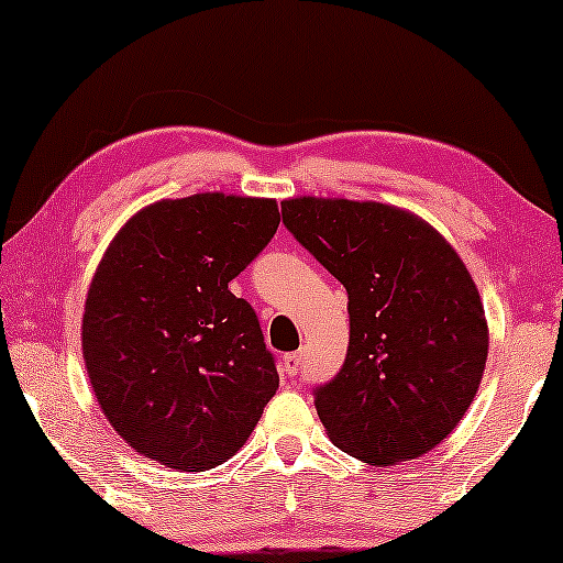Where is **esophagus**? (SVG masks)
Wrapping results in <instances>:
<instances>
[{"mask_svg": "<svg viewBox=\"0 0 563 563\" xmlns=\"http://www.w3.org/2000/svg\"><path fill=\"white\" fill-rule=\"evenodd\" d=\"M282 366H284V372H287L289 376H297L299 372H302V366H305V353L302 351L287 353V356L282 358Z\"/></svg>", "mask_w": 563, "mask_h": 563, "instance_id": "esophagus-1", "label": "esophagus"}]
</instances>
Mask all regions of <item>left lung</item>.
<instances>
[{
	"mask_svg": "<svg viewBox=\"0 0 563 563\" xmlns=\"http://www.w3.org/2000/svg\"><path fill=\"white\" fill-rule=\"evenodd\" d=\"M284 225L349 291V353L312 389L330 441L372 466L435 449L487 364L484 307L456 251L399 207L299 197Z\"/></svg>",
	"mask_w": 563,
	"mask_h": 563,
	"instance_id": "8db88e82",
	"label": "left lung"
}]
</instances>
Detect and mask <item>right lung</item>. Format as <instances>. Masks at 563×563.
<instances>
[{
  "mask_svg": "<svg viewBox=\"0 0 563 563\" xmlns=\"http://www.w3.org/2000/svg\"><path fill=\"white\" fill-rule=\"evenodd\" d=\"M276 228L274 199L207 191L145 207L107 249L81 349L104 418L143 456L220 466L279 389L256 310L228 289Z\"/></svg>",
  "mask_w": 563,
  "mask_h": 563,
  "instance_id": "obj_1",
  "label": "right lung"
}]
</instances>
